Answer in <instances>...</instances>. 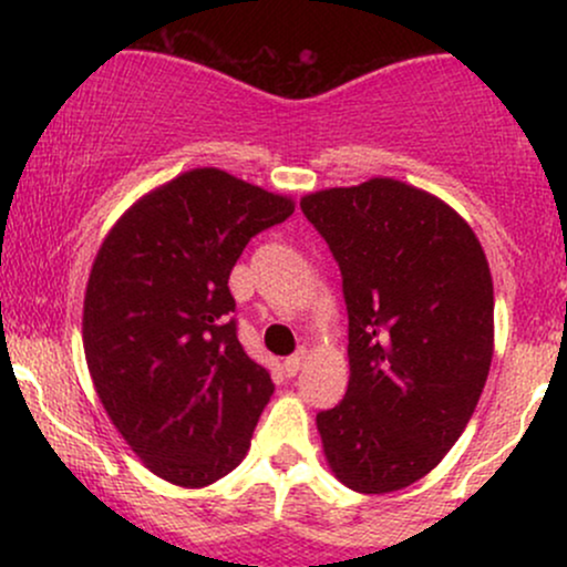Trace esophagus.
<instances>
[{"label": "esophagus", "mask_w": 567, "mask_h": 567, "mask_svg": "<svg viewBox=\"0 0 567 567\" xmlns=\"http://www.w3.org/2000/svg\"><path fill=\"white\" fill-rule=\"evenodd\" d=\"M309 360V354H306V349H301V351H296V354H290L288 360H285V370H288V375H296L298 370L303 368V362Z\"/></svg>", "instance_id": "esophagus-1"}]
</instances>
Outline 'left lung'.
Segmentation results:
<instances>
[{"label":"left lung","mask_w":567,"mask_h":567,"mask_svg":"<svg viewBox=\"0 0 567 567\" xmlns=\"http://www.w3.org/2000/svg\"><path fill=\"white\" fill-rule=\"evenodd\" d=\"M343 277L349 389L317 415L330 472L368 496L426 477L470 424L493 360V279L472 226L394 178L306 194Z\"/></svg>","instance_id":"left-lung-1"}]
</instances>
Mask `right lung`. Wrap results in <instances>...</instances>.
I'll list each match as a JSON object with an SVG mask.
<instances>
[{
    "instance_id": "1",
    "label": "right lung",
    "mask_w": 567,
    "mask_h": 567,
    "mask_svg": "<svg viewBox=\"0 0 567 567\" xmlns=\"http://www.w3.org/2000/svg\"><path fill=\"white\" fill-rule=\"evenodd\" d=\"M296 202L194 167L143 194L112 226L84 292L90 379L116 432L157 477L205 487L229 474L275 394L245 354L229 275Z\"/></svg>"
}]
</instances>
